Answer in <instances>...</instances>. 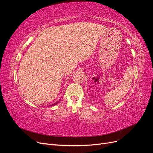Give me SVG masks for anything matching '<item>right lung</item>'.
Returning a JSON list of instances; mask_svg holds the SVG:
<instances>
[{
  "label": "right lung",
  "instance_id": "obj_1",
  "mask_svg": "<svg viewBox=\"0 0 153 153\" xmlns=\"http://www.w3.org/2000/svg\"><path fill=\"white\" fill-rule=\"evenodd\" d=\"M59 101H57V102H56V103H53V104H52V105H50V106H54V105H57V103H59Z\"/></svg>",
  "mask_w": 153,
  "mask_h": 153
}]
</instances>
